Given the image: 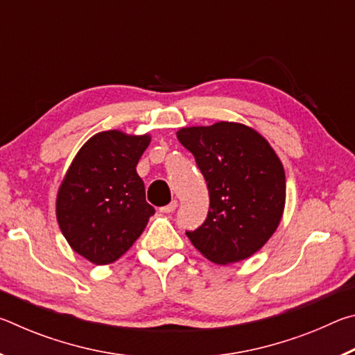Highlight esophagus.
<instances>
[{"label":"esophagus","instance_id":"1","mask_svg":"<svg viewBox=\"0 0 355 355\" xmlns=\"http://www.w3.org/2000/svg\"><path fill=\"white\" fill-rule=\"evenodd\" d=\"M177 207H178V202L177 200H172L169 205H166V207H161L159 208V211L161 213H166V214H169V213H173L177 209Z\"/></svg>","mask_w":355,"mask_h":355}]
</instances>
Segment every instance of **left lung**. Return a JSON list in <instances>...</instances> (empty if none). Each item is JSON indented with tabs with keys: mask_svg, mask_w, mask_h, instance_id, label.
I'll return each instance as SVG.
<instances>
[{
	"mask_svg": "<svg viewBox=\"0 0 355 355\" xmlns=\"http://www.w3.org/2000/svg\"><path fill=\"white\" fill-rule=\"evenodd\" d=\"M205 177L209 209L186 235L209 261L245 260L274 235L285 208V171L269 142L243 123L218 122L177 131Z\"/></svg>",
	"mask_w": 355,
	"mask_h": 355,
	"instance_id": "8db88e82",
	"label": "left lung"
}]
</instances>
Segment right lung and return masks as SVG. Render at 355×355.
<instances>
[{"label":"right lung","instance_id":"add662e5","mask_svg":"<svg viewBox=\"0 0 355 355\" xmlns=\"http://www.w3.org/2000/svg\"><path fill=\"white\" fill-rule=\"evenodd\" d=\"M148 144L150 135L101 131L80 148L59 186V228L70 248L94 264L119 260L155 214L136 172Z\"/></svg>","mask_w":355,"mask_h":355}]
</instances>
